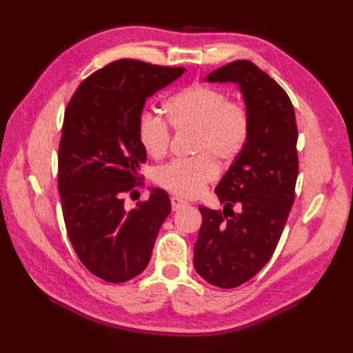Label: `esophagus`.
Returning <instances> with one entry per match:
<instances>
[{
    "label": "esophagus",
    "mask_w": 353,
    "mask_h": 353,
    "mask_svg": "<svg viewBox=\"0 0 353 353\" xmlns=\"http://www.w3.org/2000/svg\"><path fill=\"white\" fill-rule=\"evenodd\" d=\"M186 205H188V201L181 199V197H171V208L172 211H179V209L185 208Z\"/></svg>",
    "instance_id": "obj_1"
}]
</instances>
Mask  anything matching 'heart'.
<instances>
[{
	"label": "heart",
	"mask_w": 353,
	"mask_h": 353,
	"mask_svg": "<svg viewBox=\"0 0 353 353\" xmlns=\"http://www.w3.org/2000/svg\"><path fill=\"white\" fill-rule=\"evenodd\" d=\"M165 114L174 130L194 132V153L200 154L163 165L154 181L177 196L196 197L219 176L215 159L229 163L241 154L249 139V114L220 89L206 85H191L172 94L165 103ZM137 134L148 156L161 159L167 154L171 134L159 115L142 112Z\"/></svg>",
	"instance_id": "obj_1"
}]
</instances>
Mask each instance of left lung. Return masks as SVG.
Here are the masks:
<instances>
[{
  "label": "left lung",
  "mask_w": 353,
  "mask_h": 353,
  "mask_svg": "<svg viewBox=\"0 0 353 353\" xmlns=\"http://www.w3.org/2000/svg\"><path fill=\"white\" fill-rule=\"evenodd\" d=\"M206 81L238 85L250 119L244 150L215 188L223 212L199 208L203 221L194 247L196 272L215 287L235 288L272 258L290 215L299 172L296 115L287 92L249 61L221 66Z\"/></svg>",
  "instance_id": "1"
}]
</instances>
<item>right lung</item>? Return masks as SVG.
Wrapping results in <instances>:
<instances>
[{"label":"right lung","mask_w":353,"mask_h":353,"mask_svg":"<svg viewBox=\"0 0 353 353\" xmlns=\"http://www.w3.org/2000/svg\"><path fill=\"white\" fill-rule=\"evenodd\" d=\"M183 72L121 59L89 76L65 110L59 145L65 226L81 264L106 282H127L144 272L171 211L161 188L150 190L148 200L130 211L123 196L134 192L147 159L137 134L144 104Z\"/></svg>","instance_id":"obj_1"}]
</instances>
